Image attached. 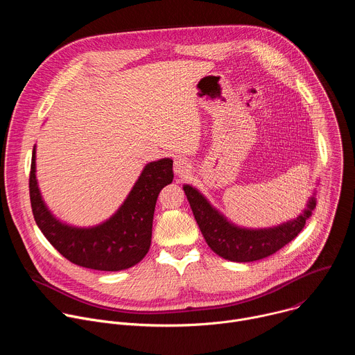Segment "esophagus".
Segmentation results:
<instances>
[{
	"instance_id": "1",
	"label": "esophagus",
	"mask_w": 355,
	"mask_h": 355,
	"mask_svg": "<svg viewBox=\"0 0 355 355\" xmlns=\"http://www.w3.org/2000/svg\"><path fill=\"white\" fill-rule=\"evenodd\" d=\"M174 173L178 178H185L191 173V163L187 159L178 157L174 160Z\"/></svg>"
}]
</instances>
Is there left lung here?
Instances as JSON below:
<instances>
[{"label": "left lung", "mask_w": 355, "mask_h": 355, "mask_svg": "<svg viewBox=\"0 0 355 355\" xmlns=\"http://www.w3.org/2000/svg\"><path fill=\"white\" fill-rule=\"evenodd\" d=\"M195 220L208 245L225 260L250 263L266 259L293 240L316 208V189L295 219L272 227H244L233 223L198 188L182 185Z\"/></svg>", "instance_id": "left-lung-1"}]
</instances>
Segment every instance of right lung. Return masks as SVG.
<instances>
[{"label": "right lung", "mask_w": 355, "mask_h": 355, "mask_svg": "<svg viewBox=\"0 0 355 355\" xmlns=\"http://www.w3.org/2000/svg\"><path fill=\"white\" fill-rule=\"evenodd\" d=\"M173 178L171 159L150 162L115 214L94 226H73L58 219L46 205L36 178L33 146L29 177L33 218L50 244L69 261L98 271L126 270L147 254L157 196Z\"/></svg>", "instance_id": "add662e5"}]
</instances>
